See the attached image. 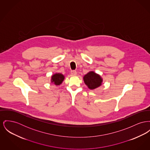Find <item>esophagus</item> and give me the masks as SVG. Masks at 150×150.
Here are the masks:
<instances>
[{
    "label": "esophagus",
    "mask_w": 150,
    "mask_h": 150,
    "mask_svg": "<svg viewBox=\"0 0 150 150\" xmlns=\"http://www.w3.org/2000/svg\"><path fill=\"white\" fill-rule=\"evenodd\" d=\"M71 74L72 75H76V71L75 70H72L71 71Z\"/></svg>",
    "instance_id": "esophagus-1"
}]
</instances>
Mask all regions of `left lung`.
Wrapping results in <instances>:
<instances>
[{
    "label": "left lung",
    "mask_w": 150,
    "mask_h": 150,
    "mask_svg": "<svg viewBox=\"0 0 150 150\" xmlns=\"http://www.w3.org/2000/svg\"><path fill=\"white\" fill-rule=\"evenodd\" d=\"M84 81L88 88L93 89L101 86L103 80L100 75L93 71H91L84 76Z\"/></svg>",
    "instance_id": "left-lung-1"
}]
</instances>
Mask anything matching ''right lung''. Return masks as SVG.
<instances>
[{"instance_id":"obj_1","label":"right lung","mask_w":150,"mask_h":150,"mask_svg":"<svg viewBox=\"0 0 150 150\" xmlns=\"http://www.w3.org/2000/svg\"><path fill=\"white\" fill-rule=\"evenodd\" d=\"M64 80V76L61 74H55L52 77V81L55 85H60Z\"/></svg>"}]
</instances>
